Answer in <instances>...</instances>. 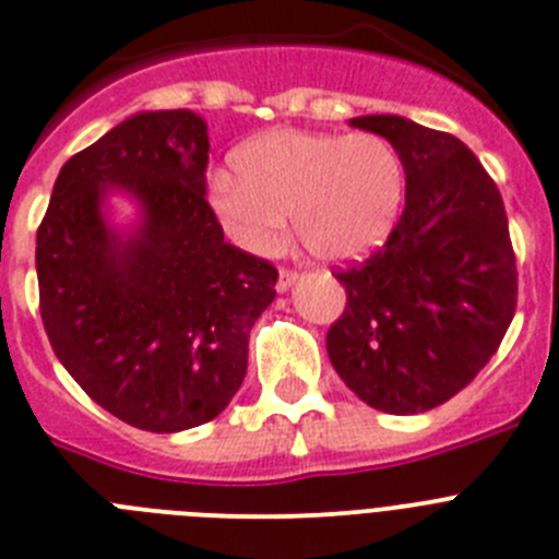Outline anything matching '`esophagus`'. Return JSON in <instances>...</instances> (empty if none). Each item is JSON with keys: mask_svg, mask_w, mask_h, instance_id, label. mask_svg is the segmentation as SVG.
Masks as SVG:
<instances>
[{"mask_svg": "<svg viewBox=\"0 0 559 559\" xmlns=\"http://www.w3.org/2000/svg\"><path fill=\"white\" fill-rule=\"evenodd\" d=\"M297 278H300V273H297V270H281V273H278V284H275V289H278V292H289L292 286L297 284Z\"/></svg>", "mask_w": 559, "mask_h": 559, "instance_id": "esophagus-1", "label": "esophagus"}]
</instances>
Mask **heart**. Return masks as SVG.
<instances>
[{"mask_svg":"<svg viewBox=\"0 0 559 559\" xmlns=\"http://www.w3.org/2000/svg\"><path fill=\"white\" fill-rule=\"evenodd\" d=\"M234 165L237 174H212L206 201L228 237L255 255L284 245L292 215L311 253L356 259L389 237L403 206V162L374 132L275 129L245 143Z\"/></svg>","mask_w":559,"mask_h":559,"instance_id":"obj_1","label":"heart"}]
</instances>
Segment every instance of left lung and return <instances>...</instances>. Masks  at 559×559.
Segmentation results:
<instances>
[{
	"instance_id": "1",
	"label": "left lung",
	"mask_w": 559,
	"mask_h": 559,
	"mask_svg": "<svg viewBox=\"0 0 559 559\" xmlns=\"http://www.w3.org/2000/svg\"><path fill=\"white\" fill-rule=\"evenodd\" d=\"M405 168V209L367 262L338 270L347 292L328 358L383 414H421L455 397L499 350L519 273L499 187L457 138L400 115H361Z\"/></svg>"
}]
</instances>
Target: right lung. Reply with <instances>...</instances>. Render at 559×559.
I'll return each mask as SVG.
<instances>
[{
	"instance_id": "right-lung-1",
	"label": "right lung",
	"mask_w": 559,
	"mask_h": 559,
	"mask_svg": "<svg viewBox=\"0 0 559 559\" xmlns=\"http://www.w3.org/2000/svg\"><path fill=\"white\" fill-rule=\"evenodd\" d=\"M209 134L190 109L138 112L62 165L38 228L40 317L68 374L127 425L212 421L248 369L278 270L234 248L206 201ZM129 194L118 233L106 198Z\"/></svg>"
}]
</instances>
